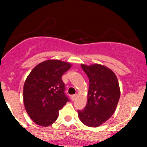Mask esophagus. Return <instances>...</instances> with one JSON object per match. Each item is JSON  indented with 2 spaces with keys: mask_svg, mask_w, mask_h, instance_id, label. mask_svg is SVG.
Masks as SVG:
<instances>
[{
  "mask_svg": "<svg viewBox=\"0 0 147 147\" xmlns=\"http://www.w3.org/2000/svg\"><path fill=\"white\" fill-rule=\"evenodd\" d=\"M77 94H75V95H72V96H71V99H72V101L75 100L76 98H77Z\"/></svg>",
  "mask_w": 147,
  "mask_h": 147,
  "instance_id": "34e87169",
  "label": "esophagus"
}]
</instances>
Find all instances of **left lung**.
Segmentation results:
<instances>
[{"label":"left lung","instance_id":"left-lung-1","mask_svg":"<svg viewBox=\"0 0 147 147\" xmlns=\"http://www.w3.org/2000/svg\"><path fill=\"white\" fill-rule=\"evenodd\" d=\"M89 79L86 106L78 110L79 119L90 127H97L115 111L120 97L119 83L115 73L99 64L82 65Z\"/></svg>","mask_w":147,"mask_h":147}]
</instances>
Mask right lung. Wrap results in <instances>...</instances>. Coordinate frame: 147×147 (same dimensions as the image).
<instances>
[{"label":"right lung","mask_w":147,"mask_h":147,"mask_svg":"<svg viewBox=\"0 0 147 147\" xmlns=\"http://www.w3.org/2000/svg\"><path fill=\"white\" fill-rule=\"evenodd\" d=\"M70 67V63L61 61L48 60L38 64L27 77L23 102L30 117L38 125L53 124L59 111L70 101L61 77Z\"/></svg>","instance_id":"add662e5"}]
</instances>
